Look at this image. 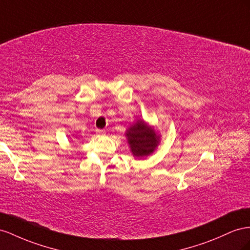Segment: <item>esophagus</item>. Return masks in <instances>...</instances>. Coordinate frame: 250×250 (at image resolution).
<instances>
[{
  "label": "esophagus",
  "mask_w": 250,
  "mask_h": 250,
  "mask_svg": "<svg viewBox=\"0 0 250 250\" xmlns=\"http://www.w3.org/2000/svg\"><path fill=\"white\" fill-rule=\"evenodd\" d=\"M96 133L98 134V136H104V134L106 133V131L103 130V129H97Z\"/></svg>",
  "instance_id": "1"
}]
</instances>
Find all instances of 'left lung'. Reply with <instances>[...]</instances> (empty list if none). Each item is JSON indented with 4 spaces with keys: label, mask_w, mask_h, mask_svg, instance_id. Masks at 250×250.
<instances>
[{
    "label": "left lung",
    "mask_w": 250,
    "mask_h": 250,
    "mask_svg": "<svg viewBox=\"0 0 250 250\" xmlns=\"http://www.w3.org/2000/svg\"><path fill=\"white\" fill-rule=\"evenodd\" d=\"M125 134L133 157L138 159H144L151 154L160 142V136L154 128L143 120H138L137 123L128 128Z\"/></svg>",
    "instance_id": "left-lung-1"
}]
</instances>
